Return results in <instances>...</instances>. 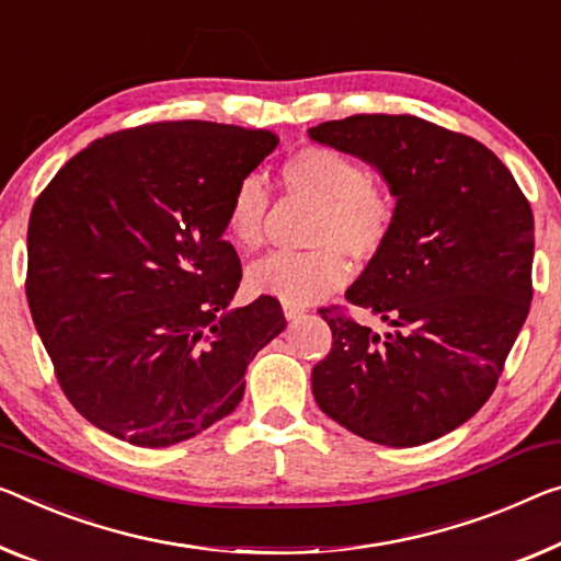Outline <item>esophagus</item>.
Returning a JSON list of instances; mask_svg holds the SVG:
<instances>
[{"label": "esophagus", "instance_id": "34e87169", "mask_svg": "<svg viewBox=\"0 0 561 561\" xmlns=\"http://www.w3.org/2000/svg\"><path fill=\"white\" fill-rule=\"evenodd\" d=\"M306 313L304 306H293V304H283V316L288 318V321H296V318H300Z\"/></svg>", "mask_w": 561, "mask_h": 561}]
</instances>
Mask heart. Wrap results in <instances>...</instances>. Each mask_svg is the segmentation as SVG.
<instances>
[{
  "instance_id": "1",
  "label": "heart",
  "mask_w": 561,
  "mask_h": 561,
  "mask_svg": "<svg viewBox=\"0 0 561 561\" xmlns=\"http://www.w3.org/2000/svg\"><path fill=\"white\" fill-rule=\"evenodd\" d=\"M280 180L290 195L316 203L308 228V243L316 248L263 257L248 268L245 283L255 296L310 306L348 280L343 253L366 263L383 251L393 228V201L358 160L325 145H308L288 154ZM268 213L271 195L263 180L245 175L228 197V236L243 251H255L265 240Z\"/></svg>"
}]
</instances>
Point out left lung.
Listing matches in <instances>:
<instances>
[{
	"instance_id": "obj_1",
	"label": "left lung",
	"mask_w": 561,
	"mask_h": 561,
	"mask_svg": "<svg viewBox=\"0 0 561 561\" xmlns=\"http://www.w3.org/2000/svg\"><path fill=\"white\" fill-rule=\"evenodd\" d=\"M308 137L364 160L396 197L383 251L346 290L391 331L318 310L333 346L310 374L316 403L366 442H434L484 407L527 321V197L489 148L421 117L353 115Z\"/></svg>"
}]
</instances>
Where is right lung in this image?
I'll use <instances>...</instances> for the list:
<instances>
[{
    "label": "right lung",
    "instance_id": "1",
    "mask_svg": "<svg viewBox=\"0 0 561 561\" xmlns=\"http://www.w3.org/2000/svg\"><path fill=\"white\" fill-rule=\"evenodd\" d=\"M275 145L236 125H142L88 145L37 197L30 310L92 426L162 449L236 411L286 318L271 296L230 308L243 271L222 240L226 205Z\"/></svg>",
    "mask_w": 561,
    "mask_h": 561
}]
</instances>
